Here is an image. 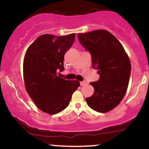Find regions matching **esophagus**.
I'll list each match as a JSON object with an SVG mask.
<instances>
[{"mask_svg": "<svg viewBox=\"0 0 149 149\" xmlns=\"http://www.w3.org/2000/svg\"><path fill=\"white\" fill-rule=\"evenodd\" d=\"M80 86H84V85H86V82L85 81L80 82Z\"/></svg>", "mask_w": 149, "mask_h": 149, "instance_id": "34e87169", "label": "esophagus"}]
</instances>
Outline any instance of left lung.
<instances>
[{"mask_svg": "<svg viewBox=\"0 0 149 149\" xmlns=\"http://www.w3.org/2000/svg\"><path fill=\"white\" fill-rule=\"evenodd\" d=\"M82 45L90 52L92 66L98 70L100 79L90 83L93 95L86 98L88 105L100 113L111 111L125 95L131 64L122 44L107 30L99 29L78 34Z\"/></svg>", "mask_w": 149, "mask_h": 149, "instance_id": "left-lung-1", "label": "left lung"}]
</instances>
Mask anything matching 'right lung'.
<instances>
[{"instance_id": "right-lung-1", "label": "right lung", "mask_w": 149, "mask_h": 149, "mask_svg": "<svg viewBox=\"0 0 149 149\" xmlns=\"http://www.w3.org/2000/svg\"><path fill=\"white\" fill-rule=\"evenodd\" d=\"M76 34L40 36L27 49L23 74L27 93L36 107L48 114L62 111L69 106L73 93L80 86L78 80L57 76L64 71V57L74 42Z\"/></svg>"}]
</instances>
